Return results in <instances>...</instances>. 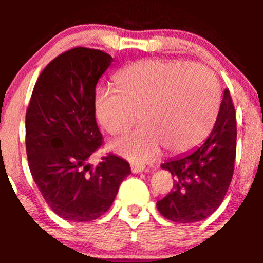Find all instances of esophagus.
<instances>
[{"label": "esophagus", "mask_w": 263, "mask_h": 263, "mask_svg": "<svg viewBox=\"0 0 263 263\" xmlns=\"http://www.w3.org/2000/svg\"><path fill=\"white\" fill-rule=\"evenodd\" d=\"M131 171L132 173L137 174V173H141V172H145L146 169H145V166L142 165H131Z\"/></svg>", "instance_id": "1"}]
</instances>
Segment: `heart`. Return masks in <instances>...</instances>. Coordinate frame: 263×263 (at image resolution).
Returning <instances> with one entry per match:
<instances>
[{"mask_svg": "<svg viewBox=\"0 0 263 263\" xmlns=\"http://www.w3.org/2000/svg\"><path fill=\"white\" fill-rule=\"evenodd\" d=\"M117 90L95 92V116L110 135L124 134L137 118L136 129L112 144L119 155L136 163L155 158L164 146L185 153L213 131L220 109V90L213 73L181 61L144 60L115 76Z\"/></svg>", "mask_w": 263, "mask_h": 263, "instance_id": "1", "label": "heart"}]
</instances>
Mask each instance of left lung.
Returning a JSON list of instances; mask_svg holds the SVG:
<instances>
[{
    "label": "left lung",
    "instance_id": "left-lung-1",
    "mask_svg": "<svg viewBox=\"0 0 263 263\" xmlns=\"http://www.w3.org/2000/svg\"><path fill=\"white\" fill-rule=\"evenodd\" d=\"M237 122L229 90H224L210 136L197 148L169 159L161 168L174 177L173 190L156 202L159 213L174 222H196L221 205L234 172Z\"/></svg>",
    "mask_w": 263,
    "mask_h": 263
}]
</instances>
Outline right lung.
<instances>
[{
    "label": "right lung",
    "mask_w": 263,
    "mask_h": 263,
    "mask_svg": "<svg viewBox=\"0 0 263 263\" xmlns=\"http://www.w3.org/2000/svg\"><path fill=\"white\" fill-rule=\"evenodd\" d=\"M112 55L78 47L55 57L35 82L25 117L29 168L42 196L68 221H91L115 201L129 164L109 154L98 165L89 158L102 146L95 121V87Z\"/></svg>",
    "instance_id": "obj_1"
}]
</instances>
